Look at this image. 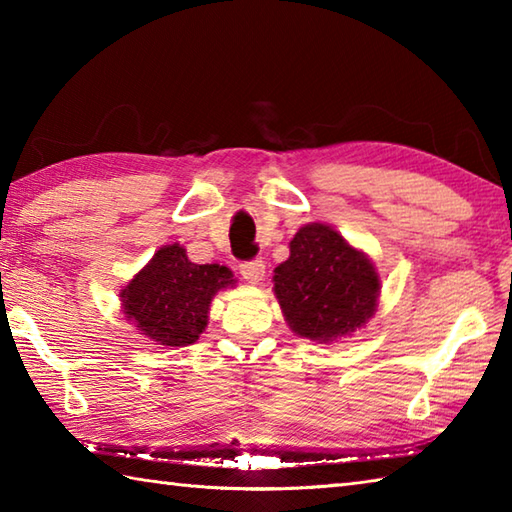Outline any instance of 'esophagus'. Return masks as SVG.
<instances>
[{"label":"esophagus","instance_id":"34e87169","mask_svg":"<svg viewBox=\"0 0 512 512\" xmlns=\"http://www.w3.org/2000/svg\"><path fill=\"white\" fill-rule=\"evenodd\" d=\"M239 273H242V277L248 281V284H259V281L264 279V273H266V266L262 259H255V262H246L239 266Z\"/></svg>","mask_w":512,"mask_h":512}]
</instances>
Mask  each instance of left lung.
Returning a JSON list of instances; mask_svg holds the SVG:
<instances>
[{
	"instance_id": "8db88e82",
	"label": "left lung",
	"mask_w": 512,
	"mask_h": 512,
	"mask_svg": "<svg viewBox=\"0 0 512 512\" xmlns=\"http://www.w3.org/2000/svg\"><path fill=\"white\" fill-rule=\"evenodd\" d=\"M273 281L290 330L317 343H334L365 328L383 286L369 255L323 222L299 228Z\"/></svg>"
}]
</instances>
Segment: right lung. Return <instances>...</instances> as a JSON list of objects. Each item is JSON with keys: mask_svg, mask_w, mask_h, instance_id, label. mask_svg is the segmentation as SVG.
Instances as JSON below:
<instances>
[{"mask_svg": "<svg viewBox=\"0 0 512 512\" xmlns=\"http://www.w3.org/2000/svg\"><path fill=\"white\" fill-rule=\"evenodd\" d=\"M235 284L231 268L193 264L187 248L167 244L123 286L121 310L154 345H193L209 325L213 297Z\"/></svg>", "mask_w": 512, "mask_h": 512, "instance_id": "add662e5", "label": "right lung"}]
</instances>
